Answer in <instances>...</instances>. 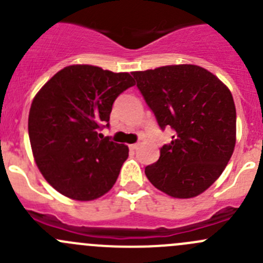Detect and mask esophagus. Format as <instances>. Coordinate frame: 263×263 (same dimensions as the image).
<instances>
[{"mask_svg":"<svg viewBox=\"0 0 263 263\" xmlns=\"http://www.w3.org/2000/svg\"><path fill=\"white\" fill-rule=\"evenodd\" d=\"M139 145H140V144H132V145H129V150H136V148L139 147Z\"/></svg>","mask_w":263,"mask_h":263,"instance_id":"obj_1","label":"esophagus"}]
</instances>
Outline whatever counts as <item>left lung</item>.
<instances>
[{
    "label": "left lung",
    "instance_id": "8db88e82",
    "mask_svg": "<svg viewBox=\"0 0 263 263\" xmlns=\"http://www.w3.org/2000/svg\"><path fill=\"white\" fill-rule=\"evenodd\" d=\"M161 129L174 131L160 158L145 168L151 184L176 198L208 190L232 158L237 112L230 90L195 65L132 72Z\"/></svg>",
    "mask_w": 263,
    "mask_h": 263
}]
</instances>
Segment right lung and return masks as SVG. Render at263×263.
<instances>
[{"mask_svg": "<svg viewBox=\"0 0 263 263\" xmlns=\"http://www.w3.org/2000/svg\"><path fill=\"white\" fill-rule=\"evenodd\" d=\"M129 73L73 65L39 90L29 112V139L39 171L66 197L90 201L113 187L128 147L99 131L113 103L134 86Z\"/></svg>", "mask_w": 263, "mask_h": 263, "instance_id": "right-lung-1", "label": "right lung"}]
</instances>
